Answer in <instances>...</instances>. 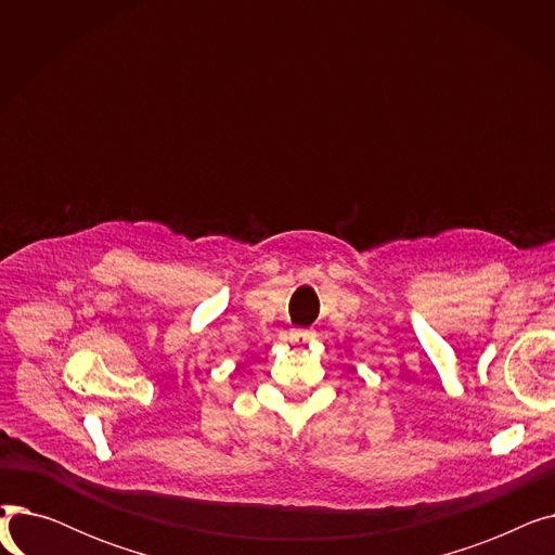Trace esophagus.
<instances>
[{
	"mask_svg": "<svg viewBox=\"0 0 555 555\" xmlns=\"http://www.w3.org/2000/svg\"><path fill=\"white\" fill-rule=\"evenodd\" d=\"M312 339H314V333L306 331V328H295L293 333H289V341L293 344H308Z\"/></svg>",
	"mask_w": 555,
	"mask_h": 555,
	"instance_id": "1",
	"label": "esophagus"
}]
</instances>
